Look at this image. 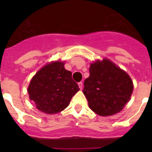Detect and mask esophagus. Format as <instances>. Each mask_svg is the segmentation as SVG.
<instances>
[{"label": "esophagus", "instance_id": "34e87169", "mask_svg": "<svg viewBox=\"0 0 152 152\" xmlns=\"http://www.w3.org/2000/svg\"><path fill=\"white\" fill-rule=\"evenodd\" d=\"M77 84H78V86H79V88H80V90L82 89V88H83V83L82 82H79Z\"/></svg>", "mask_w": 152, "mask_h": 152}]
</instances>
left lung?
<instances>
[{
	"mask_svg": "<svg viewBox=\"0 0 152 152\" xmlns=\"http://www.w3.org/2000/svg\"><path fill=\"white\" fill-rule=\"evenodd\" d=\"M89 71L83 93L90 109L102 116L120 112L133 91L129 75L107 58L91 63Z\"/></svg>",
	"mask_w": 152,
	"mask_h": 152,
	"instance_id": "left-lung-1",
	"label": "left lung"
}]
</instances>
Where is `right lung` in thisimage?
<instances>
[{
    "label": "right lung",
    "instance_id": "obj_1",
    "mask_svg": "<svg viewBox=\"0 0 152 152\" xmlns=\"http://www.w3.org/2000/svg\"><path fill=\"white\" fill-rule=\"evenodd\" d=\"M62 61L45 64L31 79L28 87L29 99L36 108L47 114L61 112L69 105L72 96L79 91Z\"/></svg>",
    "mask_w": 152,
    "mask_h": 152
}]
</instances>
